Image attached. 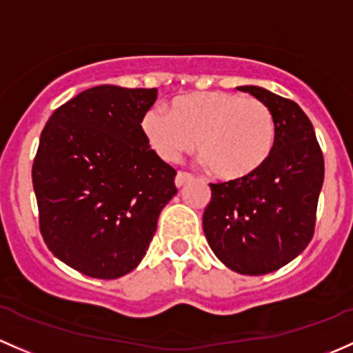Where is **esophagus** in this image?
Wrapping results in <instances>:
<instances>
[{"instance_id": "34e87169", "label": "esophagus", "mask_w": 353, "mask_h": 353, "mask_svg": "<svg viewBox=\"0 0 353 353\" xmlns=\"http://www.w3.org/2000/svg\"><path fill=\"white\" fill-rule=\"evenodd\" d=\"M191 179H192V176L189 172H177L176 181H174V183H176L177 188H183L184 184L189 183V181H191Z\"/></svg>"}]
</instances>
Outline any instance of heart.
<instances>
[{
	"instance_id": "obj_1",
	"label": "heart",
	"mask_w": 353,
	"mask_h": 353,
	"mask_svg": "<svg viewBox=\"0 0 353 353\" xmlns=\"http://www.w3.org/2000/svg\"><path fill=\"white\" fill-rule=\"evenodd\" d=\"M148 145L176 164L198 142V152L218 179L239 183L254 177L276 148V121L261 99L228 91L177 96L169 114L154 106L143 114Z\"/></svg>"
}]
</instances>
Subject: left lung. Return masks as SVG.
<instances>
[{"label":"left lung","instance_id":"obj_1","mask_svg":"<svg viewBox=\"0 0 353 353\" xmlns=\"http://www.w3.org/2000/svg\"><path fill=\"white\" fill-rule=\"evenodd\" d=\"M239 89L272 111L276 148L250 179L210 184L203 230L228 269L262 276L298 257L313 239L325 161L310 118L292 99L259 86Z\"/></svg>","mask_w":353,"mask_h":353}]
</instances>
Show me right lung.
Listing matches in <instances>:
<instances>
[{
  "label": "right lung",
  "instance_id": "obj_1",
  "mask_svg": "<svg viewBox=\"0 0 353 353\" xmlns=\"http://www.w3.org/2000/svg\"><path fill=\"white\" fill-rule=\"evenodd\" d=\"M157 89L96 86L50 114L32 167L43 242L64 264L117 279L147 254L176 169L143 135Z\"/></svg>",
  "mask_w": 353,
  "mask_h": 353
}]
</instances>
